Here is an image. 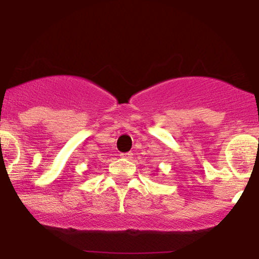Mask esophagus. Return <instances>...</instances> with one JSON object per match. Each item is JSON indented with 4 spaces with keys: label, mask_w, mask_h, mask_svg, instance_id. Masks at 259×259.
<instances>
[{
    "label": "esophagus",
    "mask_w": 259,
    "mask_h": 259,
    "mask_svg": "<svg viewBox=\"0 0 259 259\" xmlns=\"http://www.w3.org/2000/svg\"><path fill=\"white\" fill-rule=\"evenodd\" d=\"M119 156L122 157V158H126V159H131L133 157V153L132 152H126V153H121Z\"/></svg>",
    "instance_id": "34e87169"
}]
</instances>
